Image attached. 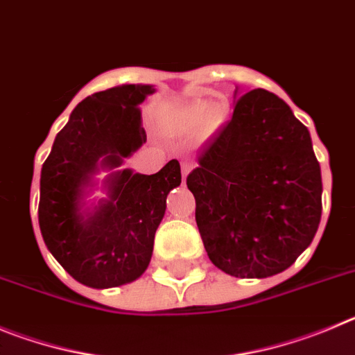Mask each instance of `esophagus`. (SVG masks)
Here are the masks:
<instances>
[{"label":"esophagus","instance_id":"obj_1","mask_svg":"<svg viewBox=\"0 0 355 355\" xmlns=\"http://www.w3.org/2000/svg\"><path fill=\"white\" fill-rule=\"evenodd\" d=\"M191 170H193V162L182 161V175H184V178L191 173Z\"/></svg>","mask_w":355,"mask_h":355}]
</instances>
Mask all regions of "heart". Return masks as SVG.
Wrapping results in <instances>:
<instances>
[{
    "label": "heart",
    "instance_id": "1",
    "mask_svg": "<svg viewBox=\"0 0 355 355\" xmlns=\"http://www.w3.org/2000/svg\"><path fill=\"white\" fill-rule=\"evenodd\" d=\"M225 120L226 106H223V104L212 106V102L207 101V98H194L184 106L168 111L162 118V123L171 132L185 134L196 132L201 127L214 130Z\"/></svg>",
    "mask_w": 355,
    "mask_h": 355
}]
</instances>
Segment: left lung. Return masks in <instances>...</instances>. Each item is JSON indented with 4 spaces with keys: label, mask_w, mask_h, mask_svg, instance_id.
I'll return each mask as SVG.
<instances>
[{
    "label": "left lung",
    "mask_w": 355,
    "mask_h": 355,
    "mask_svg": "<svg viewBox=\"0 0 355 355\" xmlns=\"http://www.w3.org/2000/svg\"><path fill=\"white\" fill-rule=\"evenodd\" d=\"M198 162L187 187L210 261L235 277L288 269L322 216L320 164L288 104L261 88L242 94Z\"/></svg>",
    "instance_id": "1"
}]
</instances>
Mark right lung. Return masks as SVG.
Here are the masks:
<instances>
[{
  "mask_svg": "<svg viewBox=\"0 0 355 355\" xmlns=\"http://www.w3.org/2000/svg\"><path fill=\"white\" fill-rule=\"evenodd\" d=\"M155 88L122 85L81 101L56 134L40 173L38 225L44 242L76 281L113 288L138 279L154 251L166 212V196L180 185V164L171 159L154 175L123 168L146 143L139 104ZM107 171V196L92 204L96 175Z\"/></svg>",
  "mask_w": 355,
  "mask_h": 355,
  "instance_id": "obj_1",
  "label": "right lung"
}]
</instances>
